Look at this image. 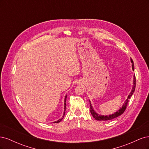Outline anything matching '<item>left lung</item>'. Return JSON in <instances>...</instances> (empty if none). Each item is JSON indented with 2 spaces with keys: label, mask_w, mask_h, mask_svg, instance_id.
I'll return each instance as SVG.
<instances>
[{
  "label": "left lung",
  "mask_w": 149,
  "mask_h": 149,
  "mask_svg": "<svg viewBox=\"0 0 149 149\" xmlns=\"http://www.w3.org/2000/svg\"><path fill=\"white\" fill-rule=\"evenodd\" d=\"M132 63V68L133 70V71H134V63L133 61L132 60H130ZM136 77H135V75H134V79H133V86H132V88L131 90V92L130 93V94H129V96L127 98V100H125V101L124 102V103L123 104V106L122 107H120V109L118 111H116V112H114V114H110L109 116L107 115H101V114H97V112L94 110L93 106L91 103V101H89V104H90V112H91V113L93 116V118L97 120H112L114 118H118V116H120L121 114H123L124 113V112L125 111V109H126V107H127V104L129 102V99L131 97V96H132L133 93H134L135 91V89H136Z\"/></svg>",
  "instance_id": "obj_1"
}]
</instances>
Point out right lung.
Segmentation results:
<instances>
[{
  "label": "right lung",
  "mask_w": 149,
  "mask_h": 149,
  "mask_svg": "<svg viewBox=\"0 0 149 149\" xmlns=\"http://www.w3.org/2000/svg\"><path fill=\"white\" fill-rule=\"evenodd\" d=\"M66 97H67V95H66L65 96V102H64V109H65V111H64V112H63V116H62V118L61 119H59V120H58L57 121H55V122H53V123H60V122L63 119V118H64V116H65V110H66Z\"/></svg>",
  "instance_id": "add662e5"
}]
</instances>
